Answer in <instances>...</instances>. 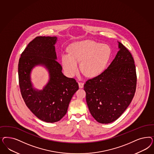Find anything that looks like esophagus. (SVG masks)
Instances as JSON below:
<instances>
[{
	"mask_svg": "<svg viewBox=\"0 0 154 154\" xmlns=\"http://www.w3.org/2000/svg\"><path fill=\"white\" fill-rule=\"evenodd\" d=\"M78 85H79V87L80 88H83V87H84V83H83L79 82Z\"/></svg>",
	"mask_w": 154,
	"mask_h": 154,
	"instance_id": "obj_1",
	"label": "esophagus"
}]
</instances>
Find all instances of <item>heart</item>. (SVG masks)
Here are the masks:
<instances>
[{
  "label": "heart",
  "mask_w": 154,
  "mask_h": 154,
  "mask_svg": "<svg viewBox=\"0 0 154 154\" xmlns=\"http://www.w3.org/2000/svg\"><path fill=\"white\" fill-rule=\"evenodd\" d=\"M69 50V54L62 55V63L65 72L70 77L77 73L80 62V69L86 76L99 75L105 69L112 53L108 45L89 40L74 42Z\"/></svg>",
  "instance_id": "b5f03b06"
}]
</instances>
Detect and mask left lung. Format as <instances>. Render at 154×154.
Returning <instances> with one entry per match:
<instances>
[{"mask_svg":"<svg viewBox=\"0 0 154 154\" xmlns=\"http://www.w3.org/2000/svg\"><path fill=\"white\" fill-rule=\"evenodd\" d=\"M119 51L107 69L84 85L86 101L93 117L109 124L125 112L133 99L137 85L134 60L125 46L118 41Z\"/></svg>","mask_w":154,"mask_h":154,"instance_id":"1","label":"left lung"}]
</instances>
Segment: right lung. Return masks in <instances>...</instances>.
Wrapping results in <instances>:
<instances>
[{"label":"right lung","mask_w":154,"mask_h":154,"mask_svg":"<svg viewBox=\"0 0 154 154\" xmlns=\"http://www.w3.org/2000/svg\"><path fill=\"white\" fill-rule=\"evenodd\" d=\"M57 37L38 36L21 55L18 74L20 91L25 104L39 119L46 122L59 121L66 114L69 102L79 85L73 78L65 76L57 62L55 44ZM44 66L49 80L42 90L34 87L31 72L35 66Z\"/></svg>","instance_id":"right-lung-1"}]
</instances>
